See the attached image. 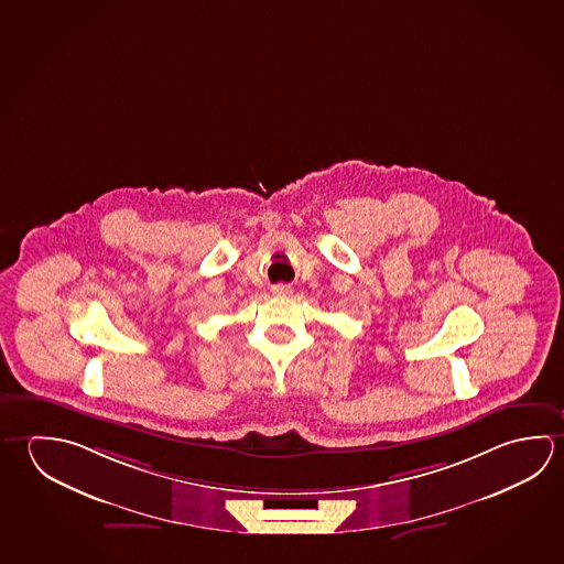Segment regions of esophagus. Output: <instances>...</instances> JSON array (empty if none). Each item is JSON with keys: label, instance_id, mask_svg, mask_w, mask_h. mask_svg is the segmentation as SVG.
Returning a JSON list of instances; mask_svg holds the SVG:
<instances>
[{"label": "esophagus", "instance_id": "34e87169", "mask_svg": "<svg viewBox=\"0 0 564 564\" xmlns=\"http://www.w3.org/2000/svg\"><path fill=\"white\" fill-rule=\"evenodd\" d=\"M271 291H273V295L285 296L291 293V286L285 285V283H279V285H273Z\"/></svg>", "mask_w": 564, "mask_h": 564}]
</instances>
